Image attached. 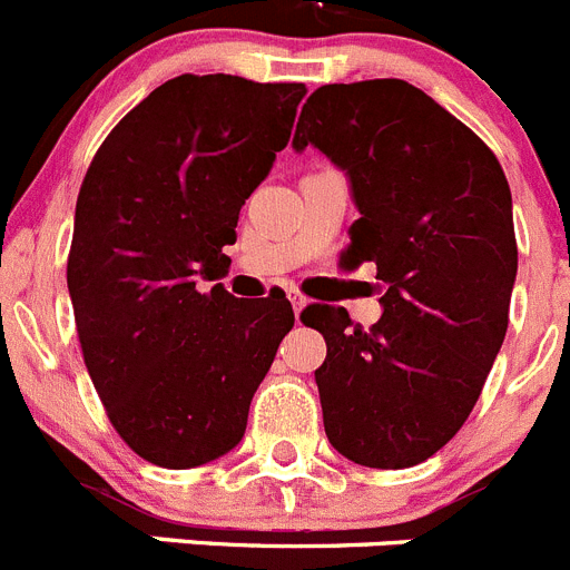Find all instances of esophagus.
Instances as JSON below:
<instances>
[{"label": "esophagus", "mask_w": 570, "mask_h": 570, "mask_svg": "<svg viewBox=\"0 0 570 570\" xmlns=\"http://www.w3.org/2000/svg\"><path fill=\"white\" fill-rule=\"evenodd\" d=\"M288 299H291V305H294L296 316H299V311L305 308V305H308V299H305V294H302V291H296V288L288 291Z\"/></svg>", "instance_id": "obj_1"}]
</instances>
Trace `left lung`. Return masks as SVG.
Segmentation results:
<instances>
[{
  "label": "left lung",
  "mask_w": 570,
  "mask_h": 570,
  "mask_svg": "<svg viewBox=\"0 0 570 570\" xmlns=\"http://www.w3.org/2000/svg\"><path fill=\"white\" fill-rule=\"evenodd\" d=\"M316 145L351 176L360 219L342 262H374L382 314L308 305L331 445L356 465L411 468L465 425L508 331L517 279L511 188L493 150L402 79L322 85L294 148Z\"/></svg>",
  "instance_id": "8db88e82"
}]
</instances>
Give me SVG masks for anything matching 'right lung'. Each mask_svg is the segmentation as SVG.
<instances>
[{
    "label": "right lung",
    "mask_w": 570,
    "mask_h": 570,
    "mask_svg": "<svg viewBox=\"0 0 570 570\" xmlns=\"http://www.w3.org/2000/svg\"><path fill=\"white\" fill-rule=\"evenodd\" d=\"M302 82L183 73L105 136L68 254L85 367L125 445L196 468L239 445L256 387L294 328L285 294L236 299L225 245L291 139Z\"/></svg>",
    "instance_id": "1"
}]
</instances>
